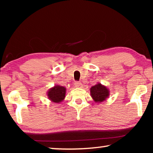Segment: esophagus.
<instances>
[{"instance_id": "obj_1", "label": "esophagus", "mask_w": 153, "mask_h": 153, "mask_svg": "<svg viewBox=\"0 0 153 153\" xmlns=\"http://www.w3.org/2000/svg\"><path fill=\"white\" fill-rule=\"evenodd\" d=\"M75 86L76 87H78V88H82V84L80 82L78 81H76L75 82Z\"/></svg>"}]
</instances>
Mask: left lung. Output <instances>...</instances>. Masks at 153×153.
Returning a JSON list of instances; mask_svg holds the SVG:
<instances>
[{
    "mask_svg": "<svg viewBox=\"0 0 153 153\" xmlns=\"http://www.w3.org/2000/svg\"><path fill=\"white\" fill-rule=\"evenodd\" d=\"M90 94L95 102H100L107 98L109 92L105 86L98 84L90 88Z\"/></svg>",
    "mask_w": 153,
    "mask_h": 153,
    "instance_id": "left-lung-1",
    "label": "left lung"
}]
</instances>
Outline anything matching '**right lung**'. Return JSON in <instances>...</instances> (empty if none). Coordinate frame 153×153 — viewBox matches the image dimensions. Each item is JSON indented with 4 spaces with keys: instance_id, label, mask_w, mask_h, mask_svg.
<instances>
[{
    "instance_id": "obj_1",
    "label": "right lung",
    "mask_w": 153,
    "mask_h": 153,
    "mask_svg": "<svg viewBox=\"0 0 153 153\" xmlns=\"http://www.w3.org/2000/svg\"><path fill=\"white\" fill-rule=\"evenodd\" d=\"M66 89L63 86H56L51 88L48 92V97L54 102H61L65 97Z\"/></svg>"
}]
</instances>
